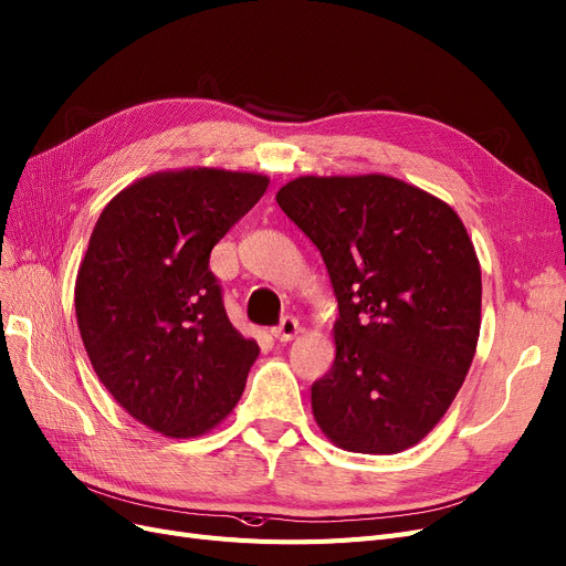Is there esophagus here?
Wrapping results in <instances>:
<instances>
[{
    "instance_id": "1",
    "label": "esophagus",
    "mask_w": 566,
    "mask_h": 566,
    "mask_svg": "<svg viewBox=\"0 0 566 566\" xmlns=\"http://www.w3.org/2000/svg\"><path fill=\"white\" fill-rule=\"evenodd\" d=\"M298 331H301V326H298L296 317H284L280 322V326L272 328V336H275L280 343H289L298 336Z\"/></svg>"
}]
</instances>
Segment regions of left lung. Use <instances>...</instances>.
I'll use <instances>...</instances> for the list:
<instances>
[{
	"mask_svg": "<svg viewBox=\"0 0 566 566\" xmlns=\"http://www.w3.org/2000/svg\"><path fill=\"white\" fill-rule=\"evenodd\" d=\"M277 205L315 242L340 317L312 385L331 443L394 454L441 422L480 336V263L454 209L387 175L298 177Z\"/></svg>",
	"mask_w": 566,
	"mask_h": 566,
	"instance_id": "obj_1",
	"label": "left lung"
}]
</instances>
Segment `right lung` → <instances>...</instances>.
I'll use <instances>...</instances> for the list:
<instances>
[{
	"label": "right lung",
	"mask_w": 566,
	"mask_h": 566,
	"mask_svg": "<svg viewBox=\"0 0 566 566\" xmlns=\"http://www.w3.org/2000/svg\"><path fill=\"white\" fill-rule=\"evenodd\" d=\"M268 184L217 167L156 172L93 228L74 289L83 347L116 403L163 436L221 424L259 357L226 315L209 254Z\"/></svg>",
	"instance_id": "right-lung-1"
}]
</instances>
